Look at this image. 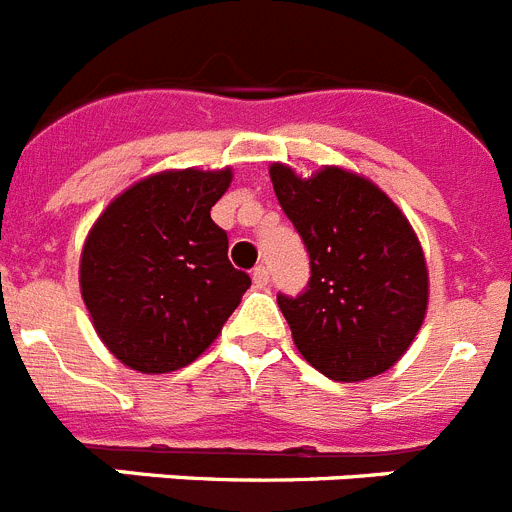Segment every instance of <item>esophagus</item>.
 Here are the masks:
<instances>
[{"label": "esophagus", "mask_w": 512, "mask_h": 512, "mask_svg": "<svg viewBox=\"0 0 512 512\" xmlns=\"http://www.w3.org/2000/svg\"><path fill=\"white\" fill-rule=\"evenodd\" d=\"M251 279L256 287H264V284H269V269H266V266H256L251 274Z\"/></svg>", "instance_id": "1"}]
</instances>
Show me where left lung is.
Here are the masks:
<instances>
[{
    "label": "left lung",
    "mask_w": 512,
    "mask_h": 512,
    "mask_svg": "<svg viewBox=\"0 0 512 512\" xmlns=\"http://www.w3.org/2000/svg\"><path fill=\"white\" fill-rule=\"evenodd\" d=\"M269 176L310 253L305 292L277 297L297 351L336 382L392 369L428 310V264L405 212L343 166L302 176L271 164Z\"/></svg>",
    "instance_id": "obj_1"
}]
</instances>
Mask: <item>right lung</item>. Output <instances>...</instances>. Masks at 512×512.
Wrapping results in <instances>:
<instances>
[{
	"mask_svg": "<svg viewBox=\"0 0 512 512\" xmlns=\"http://www.w3.org/2000/svg\"><path fill=\"white\" fill-rule=\"evenodd\" d=\"M233 169H166L120 192L89 230L81 300L99 341L140 374L192 364L220 336L251 279L228 261L210 210Z\"/></svg>",
	"mask_w": 512,
	"mask_h": 512,
	"instance_id": "obj_1",
	"label": "right lung"
}]
</instances>
